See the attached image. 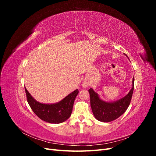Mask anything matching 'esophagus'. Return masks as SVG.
Listing matches in <instances>:
<instances>
[{
  "label": "esophagus",
  "instance_id": "esophagus-1",
  "mask_svg": "<svg viewBox=\"0 0 156 156\" xmlns=\"http://www.w3.org/2000/svg\"><path fill=\"white\" fill-rule=\"evenodd\" d=\"M84 88H87V87H88V85L87 84H83V86Z\"/></svg>",
  "mask_w": 156,
  "mask_h": 156
}]
</instances>
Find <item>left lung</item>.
Returning <instances> with one entry per match:
<instances>
[{"label": "left lung", "mask_w": 156, "mask_h": 156, "mask_svg": "<svg viewBox=\"0 0 156 156\" xmlns=\"http://www.w3.org/2000/svg\"><path fill=\"white\" fill-rule=\"evenodd\" d=\"M134 89V77L132 81V88L129 93L120 100L106 102L101 100L98 93L92 88L88 90L90 96V105L93 114L96 119L103 122H109L120 117L129 107Z\"/></svg>", "instance_id": "8db88e82"}]
</instances>
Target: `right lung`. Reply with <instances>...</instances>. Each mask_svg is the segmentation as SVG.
I'll return each mask as SVG.
<instances>
[{
  "label": "right lung",
  "instance_id": "right-lung-1",
  "mask_svg": "<svg viewBox=\"0 0 156 156\" xmlns=\"http://www.w3.org/2000/svg\"><path fill=\"white\" fill-rule=\"evenodd\" d=\"M25 89L27 101L33 112L41 120L51 124L62 123L69 119L72 114L75 99L79 93L78 89H76L58 103L45 104L35 100L27 88Z\"/></svg>",
  "mask_w": 156,
  "mask_h": 156
}]
</instances>
